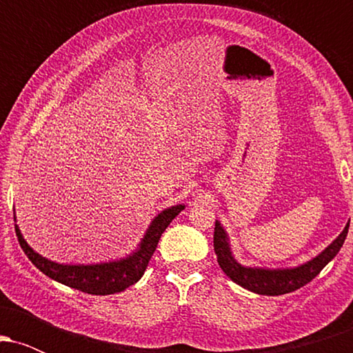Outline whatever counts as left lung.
<instances>
[{
  "label": "left lung",
  "mask_w": 353,
  "mask_h": 353,
  "mask_svg": "<svg viewBox=\"0 0 353 353\" xmlns=\"http://www.w3.org/2000/svg\"><path fill=\"white\" fill-rule=\"evenodd\" d=\"M348 224H350V221L322 252L312 257L310 261L294 267H275L274 269V267L241 264L232 252L229 234L221 224V221H216V229H214V250L217 254L219 265L230 281L254 294L272 295L274 297V295L294 292V290L309 283L312 279L317 277L320 270L339 254L340 247L345 242Z\"/></svg>",
  "instance_id": "left-lung-1"
}]
</instances>
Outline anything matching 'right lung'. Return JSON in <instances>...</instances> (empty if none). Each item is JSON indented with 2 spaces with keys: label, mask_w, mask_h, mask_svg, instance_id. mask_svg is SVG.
<instances>
[{
  "label": "right lung",
  "mask_w": 353,
  "mask_h": 353,
  "mask_svg": "<svg viewBox=\"0 0 353 353\" xmlns=\"http://www.w3.org/2000/svg\"><path fill=\"white\" fill-rule=\"evenodd\" d=\"M184 209V204H176L163 209L152 219L141 242L131 254L116 259V261L98 262V264H59V262L50 261L28 244L18 224H14V229L23 252L44 275H48L52 281L71 287V289L81 290V292L109 295L123 292L129 285H132L143 277L163 232L171 224L172 219Z\"/></svg>",
  "instance_id": "1"
}]
</instances>
